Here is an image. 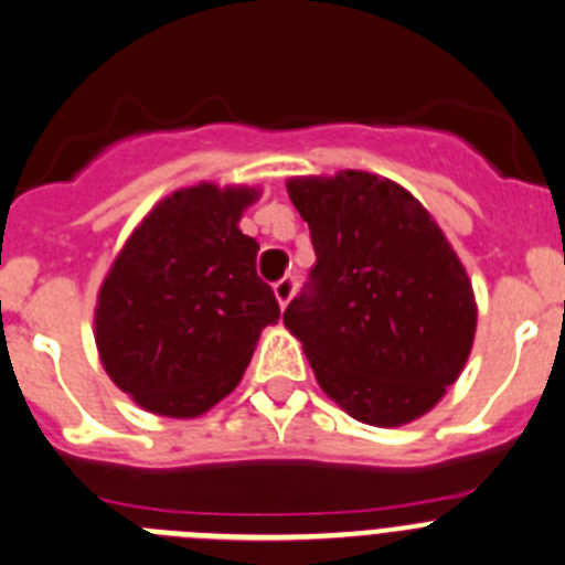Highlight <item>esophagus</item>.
Here are the masks:
<instances>
[{"label":"esophagus","instance_id":"1","mask_svg":"<svg viewBox=\"0 0 565 565\" xmlns=\"http://www.w3.org/2000/svg\"><path fill=\"white\" fill-rule=\"evenodd\" d=\"M273 292H276V300H278V306H287L289 300H292V295H295V278L292 276H284L281 281H276L273 284Z\"/></svg>","mask_w":565,"mask_h":565}]
</instances>
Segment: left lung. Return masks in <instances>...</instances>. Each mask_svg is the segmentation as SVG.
<instances>
[{
	"label": "left lung",
	"mask_w": 565,
	"mask_h": 565,
	"mask_svg": "<svg viewBox=\"0 0 565 565\" xmlns=\"http://www.w3.org/2000/svg\"><path fill=\"white\" fill-rule=\"evenodd\" d=\"M287 193L317 262L284 311L322 392L353 419L399 428L428 414L472 353L478 303L439 223L366 171L298 177Z\"/></svg>",
	"instance_id": "8db88e82"
}]
</instances>
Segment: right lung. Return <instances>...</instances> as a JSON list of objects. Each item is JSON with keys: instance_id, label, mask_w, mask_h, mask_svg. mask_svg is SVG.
<instances>
[{"instance_id": "add662e5", "label": "right lung", "mask_w": 565, "mask_h": 565, "mask_svg": "<svg viewBox=\"0 0 565 565\" xmlns=\"http://www.w3.org/2000/svg\"><path fill=\"white\" fill-rule=\"evenodd\" d=\"M259 190L201 182L166 195L98 287L93 337L109 381L171 419L206 414L237 388L278 300L256 276L259 243L239 217Z\"/></svg>"}]
</instances>
